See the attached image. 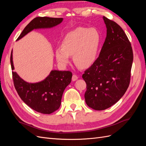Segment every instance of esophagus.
Segmentation results:
<instances>
[{"label":"esophagus","instance_id":"34e87169","mask_svg":"<svg viewBox=\"0 0 146 146\" xmlns=\"http://www.w3.org/2000/svg\"><path fill=\"white\" fill-rule=\"evenodd\" d=\"M77 79H78V76L76 74H74L72 76V80L73 82H74V81H76Z\"/></svg>","mask_w":146,"mask_h":146}]
</instances>
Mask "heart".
Instances as JSON below:
<instances>
[{"instance_id":"b5f03b06","label":"heart","mask_w":146,"mask_h":146,"mask_svg":"<svg viewBox=\"0 0 146 146\" xmlns=\"http://www.w3.org/2000/svg\"><path fill=\"white\" fill-rule=\"evenodd\" d=\"M101 36L96 29L78 27L66 35L61 46L55 48V56L63 66L70 61V56L78 68H86L94 63L98 57Z\"/></svg>"}]
</instances>
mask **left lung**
Here are the masks:
<instances>
[{"mask_svg":"<svg viewBox=\"0 0 146 146\" xmlns=\"http://www.w3.org/2000/svg\"><path fill=\"white\" fill-rule=\"evenodd\" d=\"M107 37L99 56L83 74L86 83V104L96 110L111 107L125 94L133 60L131 44L122 29L103 16Z\"/></svg>","mask_w":146,"mask_h":146,"instance_id":"left-lung-1","label":"left lung"}]
</instances>
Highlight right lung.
Here are the masks:
<instances>
[{
    "mask_svg": "<svg viewBox=\"0 0 146 146\" xmlns=\"http://www.w3.org/2000/svg\"><path fill=\"white\" fill-rule=\"evenodd\" d=\"M63 18L37 17L26 26L17 41L34 29H50L62 23ZM11 69H15L13 50L10 56ZM15 89L21 99L29 107L42 114H50L58 110L65 88L71 82L72 74L69 71L52 70L44 79L37 83H29L13 71Z\"/></svg>",
    "mask_w": 146,
    "mask_h": 146,
    "instance_id": "add662e5",
    "label": "right lung"
}]
</instances>
